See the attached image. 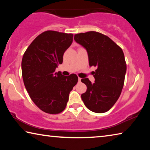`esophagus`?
<instances>
[{
    "label": "esophagus",
    "instance_id": "1",
    "mask_svg": "<svg viewBox=\"0 0 150 150\" xmlns=\"http://www.w3.org/2000/svg\"><path fill=\"white\" fill-rule=\"evenodd\" d=\"M81 79L80 78V77H79V79H78V81H79V82H81Z\"/></svg>",
    "mask_w": 150,
    "mask_h": 150
}]
</instances>
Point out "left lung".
I'll return each mask as SVG.
<instances>
[{
    "label": "left lung",
    "mask_w": 150,
    "mask_h": 150,
    "mask_svg": "<svg viewBox=\"0 0 150 150\" xmlns=\"http://www.w3.org/2000/svg\"><path fill=\"white\" fill-rule=\"evenodd\" d=\"M74 39L87 50L89 65L96 67L95 83L88 78L81 79L87 86L81 98L90 110L106 112L117 101L124 86L126 63L123 51L107 35L97 32L76 34Z\"/></svg>",
    "instance_id": "left-lung-1"
}]
</instances>
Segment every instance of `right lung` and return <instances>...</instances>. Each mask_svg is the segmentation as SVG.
<instances>
[{
    "mask_svg": "<svg viewBox=\"0 0 150 150\" xmlns=\"http://www.w3.org/2000/svg\"><path fill=\"white\" fill-rule=\"evenodd\" d=\"M73 36L47 30L33 40L22 57V75L30 97L40 110L51 115L65 110L69 93L78 81L77 75L64 76L55 72Z\"/></svg>",
    "mask_w": 150,
    "mask_h": 150,
    "instance_id": "obj_1",
    "label": "right lung"
}]
</instances>
